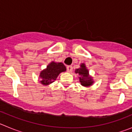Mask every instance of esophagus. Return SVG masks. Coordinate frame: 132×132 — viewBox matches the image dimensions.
<instances>
[{
	"instance_id": "esophagus-1",
	"label": "esophagus",
	"mask_w": 132,
	"mask_h": 132,
	"mask_svg": "<svg viewBox=\"0 0 132 132\" xmlns=\"http://www.w3.org/2000/svg\"><path fill=\"white\" fill-rule=\"evenodd\" d=\"M67 71L69 72V73H71V72L73 71V67L72 66H71V65H68L67 67Z\"/></svg>"
}]
</instances>
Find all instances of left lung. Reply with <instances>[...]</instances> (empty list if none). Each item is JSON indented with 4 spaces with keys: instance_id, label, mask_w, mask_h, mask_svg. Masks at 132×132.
<instances>
[{
    "instance_id": "1",
    "label": "left lung",
    "mask_w": 132,
    "mask_h": 132,
    "mask_svg": "<svg viewBox=\"0 0 132 132\" xmlns=\"http://www.w3.org/2000/svg\"><path fill=\"white\" fill-rule=\"evenodd\" d=\"M75 72L77 74H79L80 84L84 87H90L94 82L93 78L89 75L88 70L87 69L85 63L81 64L80 68L75 69Z\"/></svg>"
}]
</instances>
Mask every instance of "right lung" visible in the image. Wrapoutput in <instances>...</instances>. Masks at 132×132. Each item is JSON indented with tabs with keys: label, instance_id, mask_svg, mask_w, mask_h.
I'll return each mask as SVG.
<instances>
[{
	"label": "right lung",
	"instance_id": "add662e5",
	"mask_svg": "<svg viewBox=\"0 0 132 132\" xmlns=\"http://www.w3.org/2000/svg\"><path fill=\"white\" fill-rule=\"evenodd\" d=\"M66 71V67L62 63L52 61L47 66V68L42 71L39 77L42 79L40 82L44 85H49L54 82L61 73Z\"/></svg>",
	"mask_w": 132,
	"mask_h": 132
}]
</instances>
